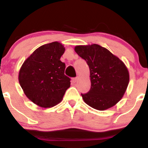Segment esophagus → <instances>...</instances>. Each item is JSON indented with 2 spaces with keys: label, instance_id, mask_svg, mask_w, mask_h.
Here are the masks:
<instances>
[{
  "label": "esophagus",
  "instance_id": "1",
  "mask_svg": "<svg viewBox=\"0 0 148 148\" xmlns=\"http://www.w3.org/2000/svg\"><path fill=\"white\" fill-rule=\"evenodd\" d=\"M78 79H79V78H78V77L73 78V79H72V81H73V82H74V83H76V81H78Z\"/></svg>",
  "mask_w": 148,
  "mask_h": 148
}]
</instances>
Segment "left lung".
Returning <instances> with one entry per match:
<instances>
[{"mask_svg":"<svg viewBox=\"0 0 148 148\" xmlns=\"http://www.w3.org/2000/svg\"><path fill=\"white\" fill-rule=\"evenodd\" d=\"M74 51L86 61L90 69V90L81 94L85 103L99 111L115 106L123 98L130 82L125 63L96 44L76 46Z\"/></svg>","mask_w":148,"mask_h":148,"instance_id":"obj_1","label":"left lung"}]
</instances>
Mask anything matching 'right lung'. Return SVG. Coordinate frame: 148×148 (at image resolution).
I'll return each mask as SVG.
<instances>
[{
	"instance_id": "add662e5",
	"label": "right lung",
	"mask_w": 148,
	"mask_h": 148,
	"mask_svg": "<svg viewBox=\"0 0 148 148\" xmlns=\"http://www.w3.org/2000/svg\"><path fill=\"white\" fill-rule=\"evenodd\" d=\"M64 50L58 42L42 45L22 64L19 84L27 97L37 106H56L70 87V79L64 75L65 64L60 60Z\"/></svg>"
}]
</instances>
